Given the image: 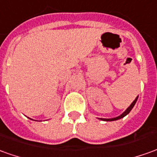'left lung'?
I'll list each match as a JSON object with an SVG mask.
<instances>
[{
	"mask_svg": "<svg viewBox=\"0 0 157 157\" xmlns=\"http://www.w3.org/2000/svg\"><path fill=\"white\" fill-rule=\"evenodd\" d=\"M138 98H139V96L136 98L135 99L133 100V102H132V104L130 105V106H129L128 109H126V110H125L124 112L122 113L121 115H120L119 117H115V118H109V119H106V118H98V119H100V120H102V121H117V120H119V119H121V118H123L125 116H127L128 113H129L130 111H131V110H132V109L133 108V106L135 105L136 102H137V100H138Z\"/></svg>",
	"mask_w": 157,
	"mask_h": 157,
	"instance_id": "8db88e82",
	"label": "left lung"
}]
</instances>
